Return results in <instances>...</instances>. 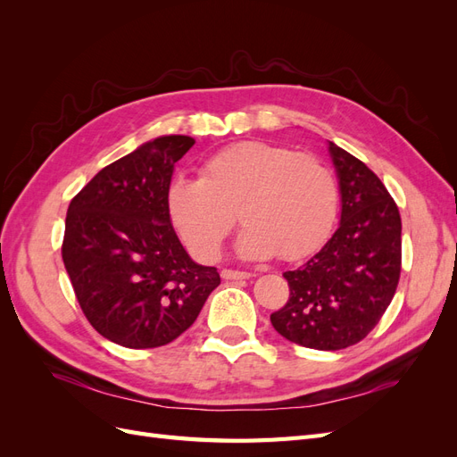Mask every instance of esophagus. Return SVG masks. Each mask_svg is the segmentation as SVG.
Segmentation results:
<instances>
[{"label":"esophagus","instance_id":"1","mask_svg":"<svg viewBox=\"0 0 457 457\" xmlns=\"http://www.w3.org/2000/svg\"><path fill=\"white\" fill-rule=\"evenodd\" d=\"M220 276H223V280H245L250 278V272L245 270H234V269H223L220 270Z\"/></svg>","mask_w":457,"mask_h":457}]
</instances>
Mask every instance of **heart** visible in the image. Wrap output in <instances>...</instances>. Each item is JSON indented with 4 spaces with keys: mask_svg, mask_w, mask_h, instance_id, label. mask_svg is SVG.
<instances>
[{
    "mask_svg": "<svg viewBox=\"0 0 457 457\" xmlns=\"http://www.w3.org/2000/svg\"><path fill=\"white\" fill-rule=\"evenodd\" d=\"M247 259H301L320 245L337 213V185L326 165L282 145L242 141L207 158L200 179L179 177L168 212L190 253L213 261L237 223Z\"/></svg>",
    "mask_w": 457,
    "mask_h": 457,
    "instance_id": "heart-1",
    "label": "heart"
}]
</instances>
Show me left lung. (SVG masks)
<instances>
[{"label":"left lung","instance_id":"1","mask_svg":"<svg viewBox=\"0 0 457 457\" xmlns=\"http://www.w3.org/2000/svg\"><path fill=\"white\" fill-rule=\"evenodd\" d=\"M339 177L341 223L305 265L284 272L286 305L270 322L287 341L339 351L362 341L391 305L403 269V220L381 179L329 143Z\"/></svg>","mask_w":457,"mask_h":457}]
</instances>
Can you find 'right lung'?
I'll use <instances>...</instances> for the list:
<instances>
[{
    "label": "right lung",
    "mask_w": 457,
    "mask_h": 457,
    "mask_svg": "<svg viewBox=\"0 0 457 457\" xmlns=\"http://www.w3.org/2000/svg\"><path fill=\"white\" fill-rule=\"evenodd\" d=\"M196 141L168 135L96 173L68 205L62 261L89 324L128 349L168 345L220 284L179 242L168 212L173 165Z\"/></svg>",
    "instance_id": "right-lung-1"
}]
</instances>
